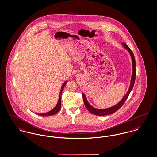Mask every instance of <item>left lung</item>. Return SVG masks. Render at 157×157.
Wrapping results in <instances>:
<instances>
[{
  "label": "left lung",
  "mask_w": 157,
  "mask_h": 157,
  "mask_svg": "<svg viewBox=\"0 0 157 157\" xmlns=\"http://www.w3.org/2000/svg\"><path fill=\"white\" fill-rule=\"evenodd\" d=\"M122 45L124 47L125 50H126L128 51V52L130 54L131 59H132V73L129 89L126 92V93L125 94V95L123 97V98L121 99V100L119 103H117L113 106L108 107L106 109H97V108L93 107L88 102L85 94L84 93H82V99H83L84 103L86 108L87 109V110L90 112L91 113H92L93 115L98 116H106L112 115V114L114 113L119 108H121L122 106V105H124L126 100L128 98L129 93H131V91H132V89L133 87L135 80V76H136V70H135L136 64H135V59L134 57V55H133V53L132 52L131 50L129 48V47L125 43H124V42L122 43Z\"/></svg>",
  "instance_id": "1"
}]
</instances>
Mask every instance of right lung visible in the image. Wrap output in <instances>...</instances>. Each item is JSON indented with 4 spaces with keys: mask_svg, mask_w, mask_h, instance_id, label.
Returning a JSON list of instances; mask_svg holds the SVG:
<instances>
[{
    "mask_svg": "<svg viewBox=\"0 0 157 157\" xmlns=\"http://www.w3.org/2000/svg\"><path fill=\"white\" fill-rule=\"evenodd\" d=\"M68 81H66L65 82L63 83V84L61 86V90H60V92H59V99H58V102H57V105L55 106L54 108H53L51 110H50L48 112H46V113H36V115H38L40 116H52L55 115L56 113H57L58 112V111L60 110L61 109V93H62V91L63 89L64 88L66 84H67V82Z\"/></svg>",
    "mask_w": 157,
    "mask_h": 157,
    "instance_id": "right-lung-1",
    "label": "right lung"
}]
</instances>
